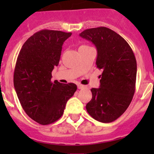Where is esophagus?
<instances>
[{
    "instance_id": "1",
    "label": "esophagus",
    "mask_w": 154,
    "mask_h": 154,
    "mask_svg": "<svg viewBox=\"0 0 154 154\" xmlns=\"http://www.w3.org/2000/svg\"><path fill=\"white\" fill-rule=\"evenodd\" d=\"M77 87H78V88L79 89H82V88H84V86H83V85H81V84H78L77 85Z\"/></svg>"
}]
</instances>
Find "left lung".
Listing matches in <instances>:
<instances>
[{"label":"left lung","mask_w":154,"mask_h":154,"mask_svg":"<svg viewBox=\"0 0 154 154\" xmlns=\"http://www.w3.org/2000/svg\"><path fill=\"white\" fill-rule=\"evenodd\" d=\"M80 36L95 45L96 66L103 70L100 87L91 89L92 98L86 110L95 120L110 123L125 112L134 95L136 57L125 38L107 27L85 29Z\"/></svg>","instance_id":"1"}]
</instances>
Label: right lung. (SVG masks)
Here are the masks:
<instances>
[{"label":"right lung","instance_id":"right-lung-1","mask_svg":"<svg viewBox=\"0 0 154 154\" xmlns=\"http://www.w3.org/2000/svg\"><path fill=\"white\" fill-rule=\"evenodd\" d=\"M71 35L63 31H38L24 42L17 58L13 77L17 96L27 116L40 125H50L61 118L77 88L74 83L51 82L63 43Z\"/></svg>","mask_w":154,"mask_h":154}]
</instances>
